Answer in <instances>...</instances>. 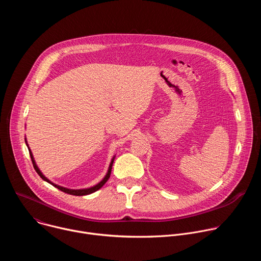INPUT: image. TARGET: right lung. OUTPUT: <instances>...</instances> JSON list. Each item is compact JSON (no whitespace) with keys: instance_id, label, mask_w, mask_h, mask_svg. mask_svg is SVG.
<instances>
[{"instance_id":"add662e5","label":"right lung","mask_w":261,"mask_h":261,"mask_svg":"<svg viewBox=\"0 0 261 261\" xmlns=\"http://www.w3.org/2000/svg\"><path fill=\"white\" fill-rule=\"evenodd\" d=\"M25 141H27V140H25ZM27 145H28V143H27ZM29 152H30V156H31V159H32V162H33V166H34V168H35L36 172L40 175V177H41L42 179H44V180H46L47 182H49L50 185L55 186V187H56V188H58L59 190H61V191H63V192H65V193L71 194V195H75V196H84V195H88V194H91V193L96 192L97 190H99V189L102 187V186H103V185L108 180V178H109V176H110L111 168H113L114 160H115V157H114V158H113V160H111L110 164H109V167H108V170H107L106 175L104 176V178H103L100 182H98L96 186H94V187H91V188H88V189H76V190H73V189H68V188H65V187H61V186L54 184V182H53V181H50L47 177H45V176L42 174V172L40 171V169L38 168V166L36 165V162H35V160H34L33 154H32V152H31L30 148H29Z\"/></svg>"}]
</instances>
